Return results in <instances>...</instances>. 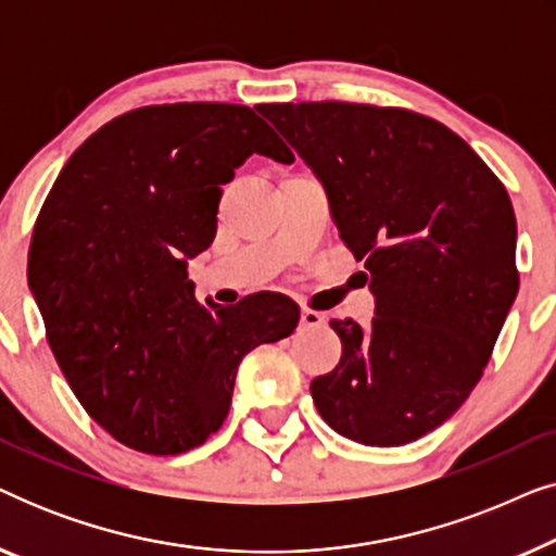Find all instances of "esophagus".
Masks as SVG:
<instances>
[{
	"mask_svg": "<svg viewBox=\"0 0 556 556\" xmlns=\"http://www.w3.org/2000/svg\"><path fill=\"white\" fill-rule=\"evenodd\" d=\"M326 316L318 314L314 308H303L301 311V326H306V329H318V326H324Z\"/></svg>",
	"mask_w": 556,
	"mask_h": 556,
	"instance_id": "esophagus-1",
	"label": "esophagus"
}]
</instances>
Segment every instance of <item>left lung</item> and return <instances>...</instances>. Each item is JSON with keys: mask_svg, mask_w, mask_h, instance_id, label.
Instances as JSON below:
<instances>
[{"mask_svg": "<svg viewBox=\"0 0 556 556\" xmlns=\"http://www.w3.org/2000/svg\"><path fill=\"white\" fill-rule=\"evenodd\" d=\"M257 113L324 181L377 303L367 329L331 318L341 359L311 382L318 415L356 443H413L473 392L519 293L506 187L422 113L344 101Z\"/></svg>", "mask_w": 556, "mask_h": 556, "instance_id": "1", "label": "left lung"}]
</instances>
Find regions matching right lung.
Instances as JSON below:
<instances>
[{"label": "right lung", "mask_w": 556, "mask_h": 556, "mask_svg": "<svg viewBox=\"0 0 556 556\" xmlns=\"http://www.w3.org/2000/svg\"><path fill=\"white\" fill-rule=\"evenodd\" d=\"M250 154L293 162L248 105H143L73 151L37 215L27 280L48 344L86 413L139 453L202 445L230 413L242 356L299 326L286 295L204 308L187 278Z\"/></svg>", "instance_id": "1"}]
</instances>
